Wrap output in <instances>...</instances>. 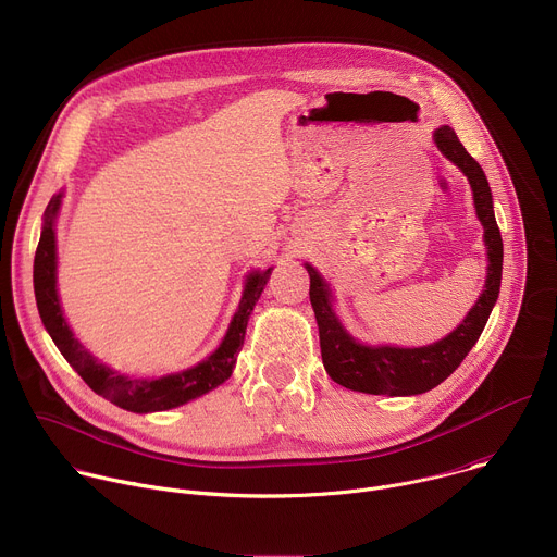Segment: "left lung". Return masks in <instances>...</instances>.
<instances>
[{
	"label": "left lung",
	"instance_id": "obj_1",
	"mask_svg": "<svg viewBox=\"0 0 557 557\" xmlns=\"http://www.w3.org/2000/svg\"><path fill=\"white\" fill-rule=\"evenodd\" d=\"M434 140L438 149L449 158L454 165L467 176L475 213H479L485 226V245L490 256V271L487 282L481 299L469 310L465 322L449 333L445 339L423 346V348H392V346H361L357 344L337 322V317L331 308V293L310 264H306L310 275V304L317 317V326H320V346H322V361L329 376L357 392L368 394H389V396H408L421 394L436 387L445 381L467 357L471 346L479 342L490 312L500 293V277H503V237L496 224L494 205L490 183L483 174V168L473 161L467 153L462 143L458 140L456 132L449 125H443L434 132Z\"/></svg>",
	"mask_w": 557,
	"mask_h": 557
}]
</instances>
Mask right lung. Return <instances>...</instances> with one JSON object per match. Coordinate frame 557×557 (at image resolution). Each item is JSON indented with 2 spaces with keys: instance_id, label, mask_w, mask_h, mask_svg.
Masks as SVG:
<instances>
[{
  "instance_id": "add662e5",
  "label": "right lung",
  "mask_w": 557,
  "mask_h": 557,
  "mask_svg": "<svg viewBox=\"0 0 557 557\" xmlns=\"http://www.w3.org/2000/svg\"><path fill=\"white\" fill-rule=\"evenodd\" d=\"M59 205H61V196H54L48 202L44 213V231L35 253V297H37V308L46 331L50 333L52 342L57 344L65 361L78 372V376H82L97 394H101L103 399L129 412L170 410L196 399V396L226 381L233 372L237 352L243 350L249 314L271 277V269H267L264 273H253L249 277L245 297L233 317L228 333L220 344V348L209 359H205L202 363L185 372L168 374L161 379H127L112 372L103 363H99L82 344H78L72 337L61 314V306L57 299V275H54L57 271L54 218H57Z\"/></svg>"
}]
</instances>
